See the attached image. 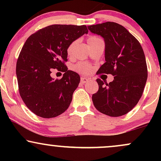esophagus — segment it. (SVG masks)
Segmentation results:
<instances>
[{
  "label": "esophagus",
  "mask_w": 161,
  "mask_h": 161,
  "mask_svg": "<svg viewBox=\"0 0 161 161\" xmlns=\"http://www.w3.org/2000/svg\"><path fill=\"white\" fill-rule=\"evenodd\" d=\"M88 81V79L86 78V77H81V82L83 83V84H84V83H86Z\"/></svg>",
  "instance_id": "esophagus-1"
}]
</instances>
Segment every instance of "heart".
<instances>
[{
    "label": "heart",
    "instance_id": "b5f03b06",
    "mask_svg": "<svg viewBox=\"0 0 161 161\" xmlns=\"http://www.w3.org/2000/svg\"><path fill=\"white\" fill-rule=\"evenodd\" d=\"M101 38H100L99 37L95 36H88V39H87V42H88V45L91 46L92 45H94V44L98 42L99 41H101ZM75 44V42H72V43L70 44L69 46H68V47H67V54L69 55V56H70V55L73 53ZM75 69H76L78 72H80V73H89L90 71H91L92 67L89 65H88V64H86V63H79V64L75 65Z\"/></svg>",
    "mask_w": 161,
    "mask_h": 161
}]
</instances>
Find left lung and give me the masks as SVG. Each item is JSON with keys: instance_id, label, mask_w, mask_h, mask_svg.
I'll return each instance as SVG.
<instances>
[{"instance_id": "left-lung-1", "label": "left lung", "mask_w": 161, "mask_h": 161, "mask_svg": "<svg viewBox=\"0 0 161 161\" xmlns=\"http://www.w3.org/2000/svg\"><path fill=\"white\" fill-rule=\"evenodd\" d=\"M88 28L105 42V63L97 72L114 76L109 84L97 79L99 88L92 95L94 106L108 116L125 115L138 104L147 81L143 49L125 28L116 23L106 22Z\"/></svg>"}]
</instances>
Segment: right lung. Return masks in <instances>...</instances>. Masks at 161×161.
Masks as SVG:
<instances>
[{
  "mask_svg": "<svg viewBox=\"0 0 161 161\" xmlns=\"http://www.w3.org/2000/svg\"><path fill=\"white\" fill-rule=\"evenodd\" d=\"M88 32L85 25H51L25 41L16 62V73L19 95L36 115L56 117L69 108L80 76L65 65L67 47ZM53 69L64 72L61 79L50 76Z\"/></svg>",
  "mask_w": 161,
  "mask_h": 161,
  "instance_id": "right-lung-1",
  "label": "right lung"
}]
</instances>
